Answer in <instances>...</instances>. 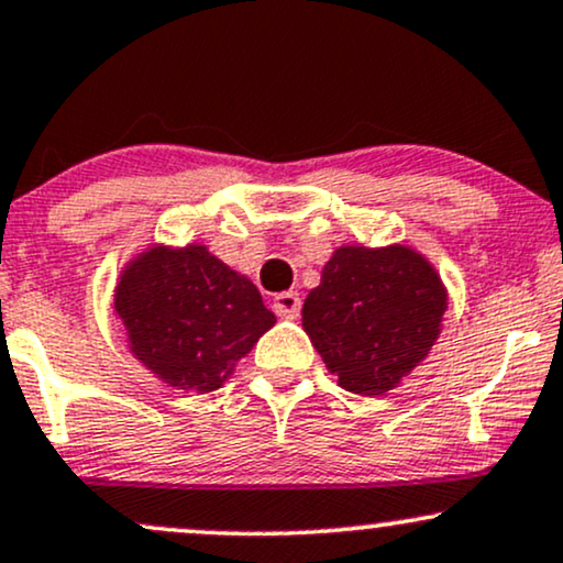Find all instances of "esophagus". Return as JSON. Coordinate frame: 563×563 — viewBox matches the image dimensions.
<instances>
[{"label": "esophagus", "mask_w": 563, "mask_h": 563, "mask_svg": "<svg viewBox=\"0 0 563 563\" xmlns=\"http://www.w3.org/2000/svg\"><path fill=\"white\" fill-rule=\"evenodd\" d=\"M273 309L277 317H283V320H296L301 311V299L296 290H283V294L275 296L273 301Z\"/></svg>", "instance_id": "1"}]
</instances>
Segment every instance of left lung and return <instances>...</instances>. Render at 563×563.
I'll use <instances>...</instances> for the list:
<instances>
[{
	"instance_id": "8db88e82",
	"label": "left lung",
	"mask_w": 563,
	"mask_h": 563,
	"mask_svg": "<svg viewBox=\"0 0 563 563\" xmlns=\"http://www.w3.org/2000/svg\"><path fill=\"white\" fill-rule=\"evenodd\" d=\"M445 288L406 246H341L303 301V330L341 388L380 396L428 356L440 335Z\"/></svg>"
}]
</instances>
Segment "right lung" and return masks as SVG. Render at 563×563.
<instances>
[{
	"label": "right lung",
	"instance_id": "obj_1",
	"mask_svg": "<svg viewBox=\"0 0 563 563\" xmlns=\"http://www.w3.org/2000/svg\"><path fill=\"white\" fill-rule=\"evenodd\" d=\"M133 356L180 390H217L275 324L249 277L191 243L154 246L128 264L114 290Z\"/></svg>",
	"mask_w": 563,
	"mask_h": 563
}]
</instances>
